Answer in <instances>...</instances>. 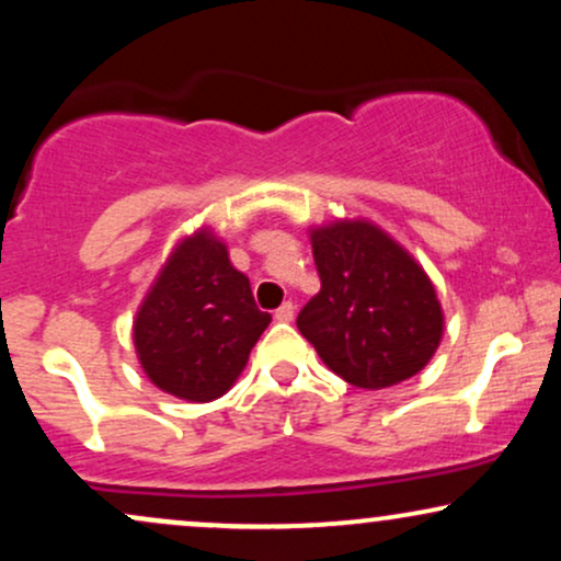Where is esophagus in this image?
<instances>
[{"label": "esophagus", "mask_w": 561, "mask_h": 561, "mask_svg": "<svg viewBox=\"0 0 561 561\" xmlns=\"http://www.w3.org/2000/svg\"><path fill=\"white\" fill-rule=\"evenodd\" d=\"M293 317H295L293 302H282V306L276 308V313H274L276 321H293Z\"/></svg>", "instance_id": "34e87169"}]
</instances>
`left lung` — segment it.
Returning a JSON list of instances; mask_svg holds the SVG:
<instances>
[{"instance_id":"8db88e82","label":"left lung","mask_w":561,"mask_h":561,"mask_svg":"<svg viewBox=\"0 0 561 561\" xmlns=\"http://www.w3.org/2000/svg\"><path fill=\"white\" fill-rule=\"evenodd\" d=\"M321 289L298 330L345 382L382 390L420 375L446 330L422 263L369 218H334L308 229Z\"/></svg>"}]
</instances>
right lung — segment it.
<instances>
[{
	"mask_svg": "<svg viewBox=\"0 0 561 561\" xmlns=\"http://www.w3.org/2000/svg\"><path fill=\"white\" fill-rule=\"evenodd\" d=\"M272 317L255 306L250 279L210 227L184 234L141 298L134 351L158 390L210 403L231 390Z\"/></svg>",
	"mask_w": 561,
	"mask_h": 561,
	"instance_id": "1",
	"label": "right lung"
}]
</instances>
